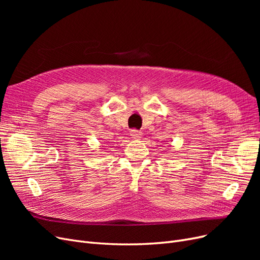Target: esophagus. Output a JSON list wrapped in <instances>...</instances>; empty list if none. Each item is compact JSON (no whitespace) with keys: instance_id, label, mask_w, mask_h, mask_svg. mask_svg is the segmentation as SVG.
Instances as JSON below:
<instances>
[{"instance_id":"1","label":"esophagus","mask_w":260,"mask_h":260,"mask_svg":"<svg viewBox=\"0 0 260 260\" xmlns=\"http://www.w3.org/2000/svg\"><path fill=\"white\" fill-rule=\"evenodd\" d=\"M130 136L132 137V139L139 140L141 137H142V132H140V131H138V130H131Z\"/></svg>"}]
</instances>
